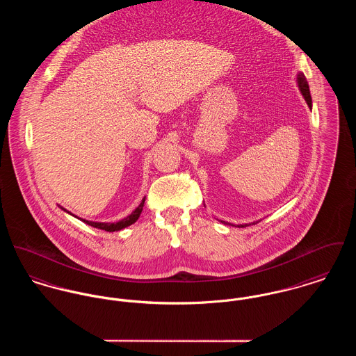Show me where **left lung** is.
Returning a JSON list of instances; mask_svg holds the SVG:
<instances>
[{"instance_id":"1","label":"left lung","mask_w":356,"mask_h":356,"mask_svg":"<svg viewBox=\"0 0 356 356\" xmlns=\"http://www.w3.org/2000/svg\"><path fill=\"white\" fill-rule=\"evenodd\" d=\"M298 86H299V88H300V92H302V95L305 97V100L307 102L309 107H312L310 90H309V84H307V80H306V77H305V74H303V73H299V74H298ZM222 223H226V222H222ZM238 227L245 226H243V225H241V226Z\"/></svg>"}]
</instances>
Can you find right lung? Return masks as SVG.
<instances>
[{
  "instance_id": "obj_1",
  "label": "right lung",
  "mask_w": 356,
  "mask_h": 356,
  "mask_svg": "<svg viewBox=\"0 0 356 356\" xmlns=\"http://www.w3.org/2000/svg\"><path fill=\"white\" fill-rule=\"evenodd\" d=\"M144 201H145V198H143V201L140 202V205H138V207H137V208L130 213L128 218L122 219V220H121V222H118V223H97V222H88V220H83V222H86L88 226L100 228V229H104V231H108V232L120 231V229H122V228H125V227L133 225V223L140 218V213H141L143 207H144ZM63 209H64V208H63Z\"/></svg>"
}]
</instances>
